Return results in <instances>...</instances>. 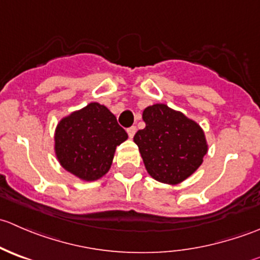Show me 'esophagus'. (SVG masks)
I'll use <instances>...</instances> for the list:
<instances>
[{"label": "esophagus", "instance_id": "34e87169", "mask_svg": "<svg viewBox=\"0 0 260 260\" xmlns=\"http://www.w3.org/2000/svg\"><path fill=\"white\" fill-rule=\"evenodd\" d=\"M136 131H137V128H136L135 125L127 128V133H128V136H129V138H133V136L136 135Z\"/></svg>", "mask_w": 260, "mask_h": 260}]
</instances>
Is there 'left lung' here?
I'll list each match as a JSON object with an SVG mask.
<instances>
[{"label":"left lung","mask_w":260,"mask_h":260,"mask_svg":"<svg viewBox=\"0 0 260 260\" xmlns=\"http://www.w3.org/2000/svg\"><path fill=\"white\" fill-rule=\"evenodd\" d=\"M142 118L146 127L136 133L133 141L149 176L169 185L190 177L208 152L200 125L166 104L147 107Z\"/></svg>","instance_id":"left-lung-1"}]
</instances>
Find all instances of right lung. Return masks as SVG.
Masks as SVG:
<instances>
[{
    "label": "right lung",
    "mask_w": 260,
    "mask_h": 260,
    "mask_svg": "<svg viewBox=\"0 0 260 260\" xmlns=\"http://www.w3.org/2000/svg\"><path fill=\"white\" fill-rule=\"evenodd\" d=\"M127 138L115 115L94 102L60 120L55 129V154L68 172L95 181L109 171L115 148Z\"/></svg>",
    "instance_id": "add662e5"
}]
</instances>
